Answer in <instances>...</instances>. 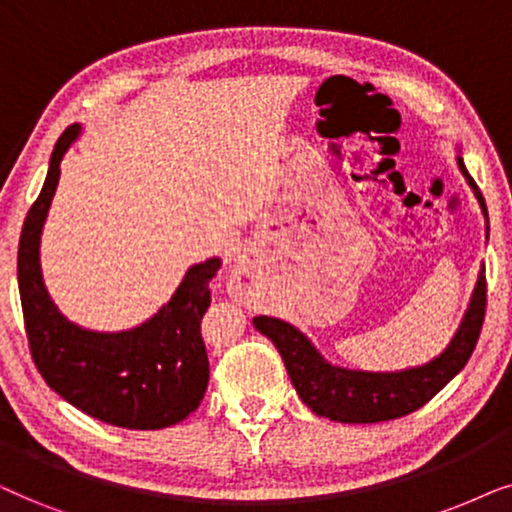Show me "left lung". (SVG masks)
Masks as SVG:
<instances>
[{
	"label": "left lung",
	"mask_w": 512,
	"mask_h": 512,
	"mask_svg": "<svg viewBox=\"0 0 512 512\" xmlns=\"http://www.w3.org/2000/svg\"><path fill=\"white\" fill-rule=\"evenodd\" d=\"M456 161L485 213L489 234L485 199H482L473 177L468 175L461 156H456ZM485 306L487 281L485 267H482L466 316L447 349L431 363L400 372L346 370V367L327 363L295 325L269 316L255 318L252 323L274 342L285 370L290 374L292 386L302 403L311 407V412L332 421H342V424H377V421H391L417 412L463 370L478 344L482 323H485Z\"/></svg>",
	"instance_id": "obj_1"
}]
</instances>
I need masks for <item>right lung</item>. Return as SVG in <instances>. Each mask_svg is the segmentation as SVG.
Returning a JSON list of instances; mask_svg holds the SVG:
<instances>
[{
    "label": "right lung",
    "mask_w": 512,
    "mask_h": 512,
    "mask_svg": "<svg viewBox=\"0 0 512 512\" xmlns=\"http://www.w3.org/2000/svg\"><path fill=\"white\" fill-rule=\"evenodd\" d=\"M81 126L65 128L49 173L25 217L18 243V290L25 332L39 374L88 417L131 431L180 424L208 388V353L201 318L210 306L208 283L220 260L194 264L175 295L152 318L124 332H93L67 320L51 302L39 264V241L60 180V161Z\"/></svg>",
    "instance_id": "right-lung-1"
}]
</instances>
